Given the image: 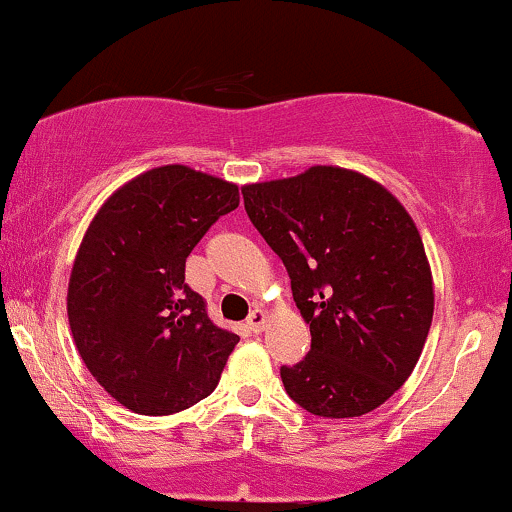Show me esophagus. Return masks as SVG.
Here are the masks:
<instances>
[{"label": "esophagus", "mask_w": 512, "mask_h": 512, "mask_svg": "<svg viewBox=\"0 0 512 512\" xmlns=\"http://www.w3.org/2000/svg\"><path fill=\"white\" fill-rule=\"evenodd\" d=\"M245 324H248L250 331H255V334H260V331L264 329V324H267V312L257 307V310L250 312L248 322H245Z\"/></svg>", "instance_id": "esophagus-1"}]
</instances>
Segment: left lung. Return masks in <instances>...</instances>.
<instances>
[{"label":"left lung","instance_id":"obj_1","mask_svg":"<svg viewBox=\"0 0 512 512\" xmlns=\"http://www.w3.org/2000/svg\"><path fill=\"white\" fill-rule=\"evenodd\" d=\"M245 212L291 276L310 353L283 389L319 417L386 403L420 360L434 288L415 224L389 190L338 166L243 188Z\"/></svg>","mask_w":512,"mask_h":512}]
</instances>
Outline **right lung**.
I'll list each match as a JSON object with an SVG mask.
<instances>
[{"label": "right lung", "instance_id": "add662e5", "mask_svg": "<svg viewBox=\"0 0 512 512\" xmlns=\"http://www.w3.org/2000/svg\"><path fill=\"white\" fill-rule=\"evenodd\" d=\"M238 186L181 164L145 171L92 219L69 281V324L90 374L138 415H171L217 389L240 338L186 283L202 236Z\"/></svg>", "mask_w": 512, "mask_h": 512}]
</instances>
